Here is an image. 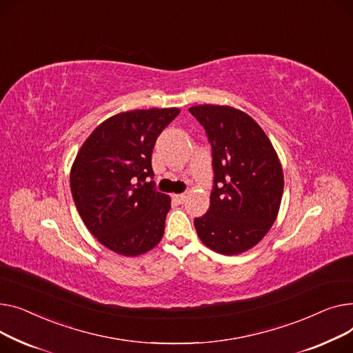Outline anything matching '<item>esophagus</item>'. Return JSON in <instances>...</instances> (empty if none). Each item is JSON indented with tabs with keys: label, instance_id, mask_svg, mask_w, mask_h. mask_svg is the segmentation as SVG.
<instances>
[{
	"label": "esophagus",
	"instance_id": "obj_1",
	"mask_svg": "<svg viewBox=\"0 0 353 353\" xmlns=\"http://www.w3.org/2000/svg\"><path fill=\"white\" fill-rule=\"evenodd\" d=\"M174 199L178 202V203H183L186 201V195L185 194H175L174 195Z\"/></svg>",
	"mask_w": 353,
	"mask_h": 353
}]
</instances>
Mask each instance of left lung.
<instances>
[{
	"instance_id": "8db88e82",
	"label": "left lung",
	"mask_w": 353,
	"mask_h": 353,
	"mask_svg": "<svg viewBox=\"0 0 353 353\" xmlns=\"http://www.w3.org/2000/svg\"><path fill=\"white\" fill-rule=\"evenodd\" d=\"M190 112L208 135L214 168L210 210L195 218V230L212 251L242 254L268 234L278 216L283 192L279 158L248 114L210 103Z\"/></svg>"
}]
</instances>
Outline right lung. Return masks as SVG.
<instances>
[{
  "label": "right lung",
  "instance_id": "right-lung-1",
  "mask_svg": "<svg viewBox=\"0 0 353 353\" xmlns=\"http://www.w3.org/2000/svg\"><path fill=\"white\" fill-rule=\"evenodd\" d=\"M178 108L117 114L92 131L72 163L70 185L79 216L108 250L138 256L163 235L171 198L158 192L151 157Z\"/></svg>",
  "mask_w": 353,
  "mask_h": 353
}]
</instances>
